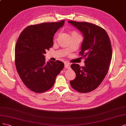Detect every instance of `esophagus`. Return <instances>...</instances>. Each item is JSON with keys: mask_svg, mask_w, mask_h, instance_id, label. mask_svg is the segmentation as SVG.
Masks as SVG:
<instances>
[{"mask_svg": "<svg viewBox=\"0 0 126 126\" xmlns=\"http://www.w3.org/2000/svg\"><path fill=\"white\" fill-rule=\"evenodd\" d=\"M65 67L66 69H69L70 68V64L69 63H65Z\"/></svg>", "mask_w": 126, "mask_h": 126, "instance_id": "34e87169", "label": "esophagus"}]
</instances>
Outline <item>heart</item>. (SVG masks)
<instances>
[{"instance_id":"obj_1","label":"heart","mask_w":126,"mask_h":126,"mask_svg":"<svg viewBox=\"0 0 126 126\" xmlns=\"http://www.w3.org/2000/svg\"><path fill=\"white\" fill-rule=\"evenodd\" d=\"M75 33V32H73V33Z\"/></svg>"}]
</instances>
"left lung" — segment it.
<instances>
[{
    "instance_id": "8db88e82",
    "label": "left lung",
    "mask_w": 126,
    "mask_h": 126,
    "mask_svg": "<svg viewBox=\"0 0 126 126\" xmlns=\"http://www.w3.org/2000/svg\"><path fill=\"white\" fill-rule=\"evenodd\" d=\"M83 36L80 54L85 57L83 66L71 64L76 77L70 83L81 93L91 92L98 88L105 79L112 58L109 37L102 28L92 23L68 21Z\"/></svg>"
}]
</instances>
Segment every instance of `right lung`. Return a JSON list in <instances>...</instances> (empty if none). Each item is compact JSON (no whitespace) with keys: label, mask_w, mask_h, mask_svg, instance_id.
I'll return each instance as SVG.
<instances>
[{"label":"right lung","mask_w":126,"mask_h":126,"mask_svg":"<svg viewBox=\"0 0 126 126\" xmlns=\"http://www.w3.org/2000/svg\"><path fill=\"white\" fill-rule=\"evenodd\" d=\"M64 21L31 25L18 38L15 51L16 69L24 84L32 91L48 90L63 69L64 64L60 61L46 62L44 54L52 47L54 36Z\"/></svg>","instance_id":"add662e5"}]
</instances>
